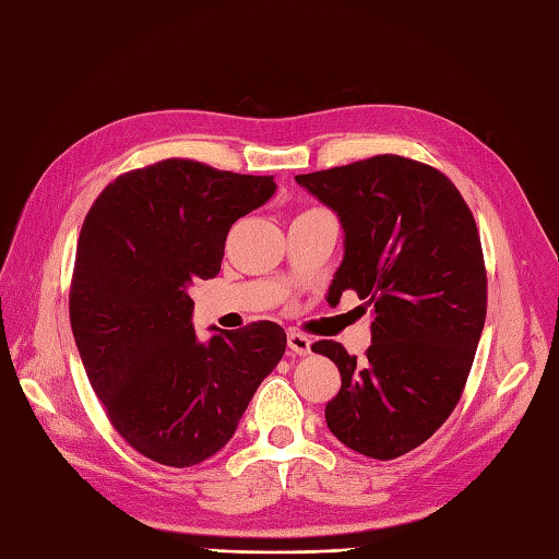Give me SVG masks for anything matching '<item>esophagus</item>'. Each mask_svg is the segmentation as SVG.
Wrapping results in <instances>:
<instances>
[{
	"label": "esophagus",
	"mask_w": 559,
	"mask_h": 559,
	"mask_svg": "<svg viewBox=\"0 0 559 559\" xmlns=\"http://www.w3.org/2000/svg\"><path fill=\"white\" fill-rule=\"evenodd\" d=\"M287 345H289V349L294 352V355H299V357L311 355V340L306 337L304 333H299V330H289V333H287Z\"/></svg>",
	"instance_id": "obj_1"
}]
</instances>
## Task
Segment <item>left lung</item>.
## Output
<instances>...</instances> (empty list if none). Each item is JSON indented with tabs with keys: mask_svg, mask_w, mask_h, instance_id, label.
Segmentation results:
<instances>
[{
	"mask_svg": "<svg viewBox=\"0 0 559 559\" xmlns=\"http://www.w3.org/2000/svg\"><path fill=\"white\" fill-rule=\"evenodd\" d=\"M296 183L345 231L328 301L352 289L373 313L364 359L333 340L313 345L343 376L325 405L328 429L369 459H397L447 423L480 343L487 275L473 212L441 170L395 154Z\"/></svg>",
	"mask_w": 559,
	"mask_h": 559,
	"instance_id": "left-lung-1",
	"label": "left lung"
}]
</instances>
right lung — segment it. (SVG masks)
I'll return each instance as SVG.
<instances>
[{
  "label": "right lung",
  "mask_w": 559,
  "mask_h": 559,
  "mask_svg": "<svg viewBox=\"0 0 559 559\" xmlns=\"http://www.w3.org/2000/svg\"><path fill=\"white\" fill-rule=\"evenodd\" d=\"M272 176L166 158L118 176L84 219L70 321L91 389L118 435L170 468L224 449L287 335L272 321L192 328L188 287L219 275L231 224L275 195Z\"/></svg>",
  "instance_id": "obj_1"
}]
</instances>
